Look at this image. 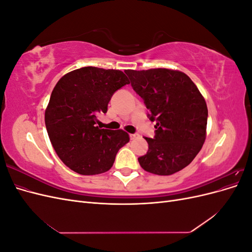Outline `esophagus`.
I'll return each instance as SVG.
<instances>
[{"label":"esophagus","instance_id":"1","mask_svg":"<svg viewBox=\"0 0 252 252\" xmlns=\"http://www.w3.org/2000/svg\"><path fill=\"white\" fill-rule=\"evenodd\" d=\"M139 136V134L138 133H133V134H130V139L131 140H134V139H136Z\"/></svg>","mask_w":252,"mask_h":252}]
</instances>
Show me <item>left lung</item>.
<instances>
[{
	"mask_svg": "<svg viewBox=\"0 0 252 252\" xmlns=\"http://www.w3.org/2000/svg\"><path fill=\"white\" fill-rule=\"evenodd\" d=\"M133 90L156 121L154 139L147 154L140 157L144 170L170 175L193 161L206 139L208 109L205 98L187 74L179 70L155 68L126 70Z\"/></svg>",
	"mask_w": 252,
	"mask_h": 252,
	"instance_id": "obj_1",
	"label": "left lung"
}]
</instances>
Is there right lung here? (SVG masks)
I'll return each instance as SVG.
<instances>
[{"mask_svg":"<svg viewBox=\"0 0 252 252\" xmlns=\"http://www.w3.org/2000/svg\"><path fill=\"white\" fill-rule=\"evenodd\" d=\"M116 69L83 67L66 73L53 88L45 110V125L58 157L82 175L108 171L129 134L95 125L98 113L107 112L118 89L129 84Z\"/></svg>","mask_w":252,"mask_h":252,"instance_id":"1","label":"right lung"}]
</instances>
